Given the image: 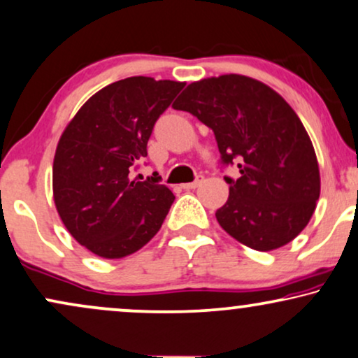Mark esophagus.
<instances>
[{"mask_svg": "<svg viewBox=\"0 0 358 358\" xmlns=\"http://www.w3.org/2000/svg\"><path fill=\"white\" fill-rule=\"evenodd\" d=\"M203 182H205V176L198 175L194 182H192V183H185V185H182V187H183V189H194V188L200 187V185H201Z\"/></svg>", "mask_w": 358, "mask_h": 358, "instance_id": "esophagus-1", "label": "esophagus"}]
</instances>
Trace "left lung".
<instances>
[{
  "label": "left lung",
  "instance_id": "obj_1",
  "mask_svg": "<svg viewBox=\"0 0 358 358\" xmlns=\"http://www.w3.org/2000/svg\"><path fill=\"white\" fill-rule=\"evenodd\" d=\"M215 134L229 198L216 220L229 236L256 251L278 250L309 223L320 194L319 165L291 106L259 80L239 74L189 84L173 103Z\"/></svg>",
  "mask_w": 358,
  "mask_h": 358
}]
</instances>
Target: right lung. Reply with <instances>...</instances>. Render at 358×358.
<instances>
[{
	"label": "right lung",
	"instance_id": "obj_1",
	"mask_svg": "<svg viewBox=\"0 0 358 358\" xmlns=\"http://www.w3.org/2000/svg\"><path fill=\"white\" fill-rule=\"evenodd\" d=\"M185 83L127 78L94 94L61 135L52 165L57 213L79 244L106 259L145 246L175 196L160 176L132 171L147 157L153 125Z\"/></svg>",
	"mask_w": 358,
	"mask_h": 358
}]
</instances>
